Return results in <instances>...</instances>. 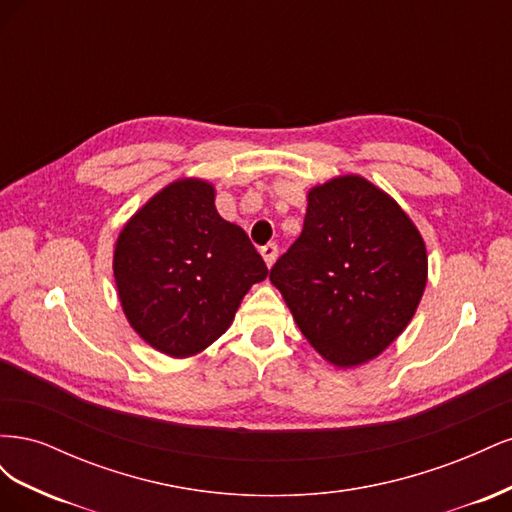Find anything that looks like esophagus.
Wrapping results in <instances>:
<instances>
[{
	"instance_id": "esophagus-1",
	"label": "esophagus",
	"mask_w": 512,
	"mask_h": 512,
	"mask_svg": "<svg viewBox=\"0 0 512 512\" xmlns=\"http://www.w3.org/2000/svg\"><path fill=\"white\" fill-rule=\"evenodd\" d=\"M260 254H262V258H265L267 267H273V262H275V258H277V245H275V243L262 245V247H260Z\"/></svg>"
}]
</instances>
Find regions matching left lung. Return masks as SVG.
Returning <instances> with one entry per match:
<instances>
[{
	"label": "left lung",
	"mask_w": 512,
	"mask_h": 512,
	"mask_svg": "<svg viewBox=\"0 0 512 512\" xmlns=\"http://www.w3.org/2000/svg\"><path fill=\"white\" fill-rule=\"evenodd\" d=\"M269 280L307 342L329 363L354 367L408 327L427 284V250L389 194L344 175L309 190L301 237Z\"/></svg>",
	"instance_id": "8db88e82"
}]
</instances>
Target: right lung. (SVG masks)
I'll return each mask as SVG.
<instances>
[{"label": "right lung", "mask_w": 512, "mask_h": 512, "mask_svg": "<svg viewBox=\"0 0 512 512\" xmlns=\"http://www.w3.org/2000/svg\"><path fill=\"white\" fill-rule=\"evenodd\" d=\"M130 327L175 359L211 346L256 282L269 275L245 230L215 209L213 185L179 179L123 226L113 256Z\"/></svg>", "instance_id": "add662e5"}]
</instances>
